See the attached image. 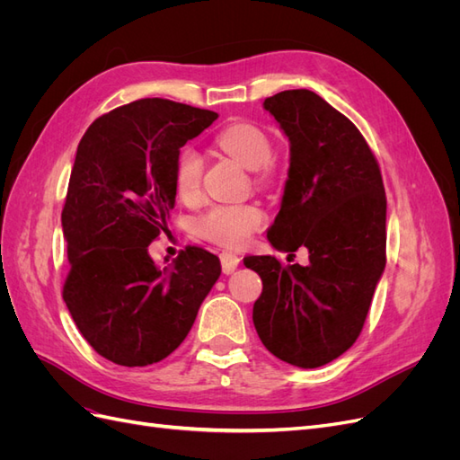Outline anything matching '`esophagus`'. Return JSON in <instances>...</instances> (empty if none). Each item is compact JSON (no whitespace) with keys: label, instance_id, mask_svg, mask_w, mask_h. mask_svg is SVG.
<instances>
[{"label":"esophagus","instance_id":"esophagus-1","mask_svg":"<svg viewBox=\"0 0 460 460\" xmlns=\"http://www.w3.org/2000/svg\"><path fill=\"white\" fill-rule=\"evenodd\" d=\"M220 262H222V272L225 274H232L240 264V257L230 252H222L220 253Z\"/></svg>","mask_w":460,"mask_h":460}]
</instances>
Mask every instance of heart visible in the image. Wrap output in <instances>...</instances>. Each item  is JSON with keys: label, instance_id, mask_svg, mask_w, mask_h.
I'll return each instance as SVG.
<instances>
[{"label": "heart", "instance_id": "heart-1", "mask_svg": "<svg viewBox=\"0 0 460 460\" xmlns=\"http://www.w3.org/2000/svg\"><path fill=\"white\" fill-rule=\"evenodd\" d=\"M220 151L228 153L245 169L257 172V182L270 178L272 144L269 136L255 124L234 122L215 136ZM203 157L198 149L186 146L178 151L174 159V190L184 203H196L201 198ZM267 215L253 203L215 205L193 220V232L199 238L225 247H243L252 240L253 232L261 230Z\"/></svg>", "mask_w": 460, "mask_h": 460}]
</instances>
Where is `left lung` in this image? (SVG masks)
Returning a JSON list of instances; mask_svg holds the SVG:
<instances>
[{
	"label": "left lung",
	"mask_w": 460,
	"mask_h": 460,
	"mask_svg": "<svg viewBox=\"0 0 460 460\" xmlns=\"http://www.w3.org/2000/svg\"><path fill=\"white\" fill-rule=\"evenodd\" d=\"M262 107L289 142L284 196L267 238L278 252L307 247L309 264L245 257L262 280L253 324L284 363L316 368L363 330L385 267V190L355 124L311 90H286Z\"/></svg>",
	"instance_id": "1"
}]
</instances>
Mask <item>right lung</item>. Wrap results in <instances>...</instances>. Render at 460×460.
<instances>
[{
    "label": "right lung",
    "mask_w": 460,
    "mask_h": 460,
    "mask_svg": "<svg viewBox=\"0 0 460 460\" xmlns=\"http://www.w3.org/2000/svg\"><path fill=\"white\" fill-rule=\"evenodd\" d=\"M218 119L147 97L95 119L76 149L61 213L68 276L63 299L84 340L120 367H147L184 341L220 261L201 247L163 270L147 245L174 207V159Z\"/></svg>",
    "instance_id": "obj_1"
}]
</instances>
